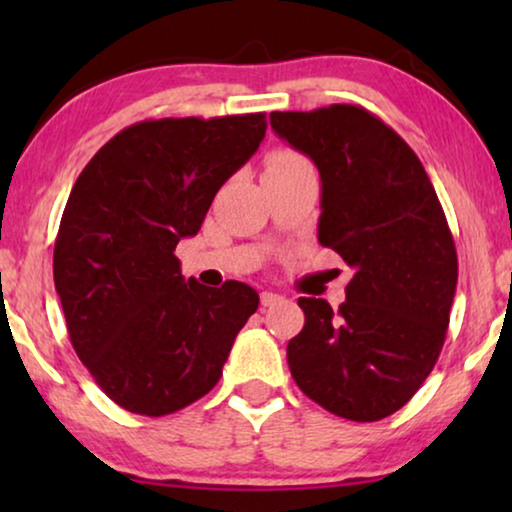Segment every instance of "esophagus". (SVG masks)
<instances>
[{
    "mask_svg": "<svg viewBox=\"0 0 512 512\" xmlns=\"http://www.w3.org/2000/svg\"><path fill=\"white\" fill-rule=\"evenodd\" d=\"M279 300H282V296H279V293H272V291H263V293H261V305H263V307L277 305Z\"/></svg>",
    "mask_w": 512,
    "mask_h": 512,
    "instance_id": "1",
    "label": "esophagus"
}]
</instances>
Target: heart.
Returning <instances> with one entry per match:
<instances>
[{"mask_svg":"<svg viewBox=\"0 0 512 512\" xmlns=\"http://www.w3.org/2000/svg\"><path fill=\"white\" fill-rule=\"evenodd\" d=\"M291 163H305L303 156L293 151H277L275 156L268 160V167H279V165H291Z\"/></svg>","mask_w":512,"mask_h":512,"instance_id":"heart-1","label":"heart"}]
</instances>
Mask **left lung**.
<instances>
[{
	"mask_svg": "<svg viewBox=\"0 0 512 512\" xmlns=\"http://www.w3.org/2000/svg\"><path fill=\"white\" fill-rule=\"evenodd\" d=\"M270 125L317 165L319 242L354 270L338 310L298 298L291 375L333 415L377 422L417 394L443 349L457 289L445 212L415 151L363 107L272 111Z\"/></svg>",
	"mask_w": 512,
	"mask_h": 512,
	"instance_id": "obj_1",
	"label": "left lung"
}]
</instances>
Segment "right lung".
<instances>
[{
	"label": "right lung",
	"instance_id": "1",
	"mask_svg": "<svg viewBox=\"0 0 512 512\" xmlns=\"http://www.w3.org/2000/svg\"><path fill=\"white\" fill-rule=\"evenodd\" d=\"M265 128V114L135 123L90 158L69 193L55 291L74 352L128 412L172 415L212 391L256 312L247 284L184 282L174 249L198 235Z\"/></svg>",
	"mask_w": 512,
	"mask_h": 512
}]
</instances>
